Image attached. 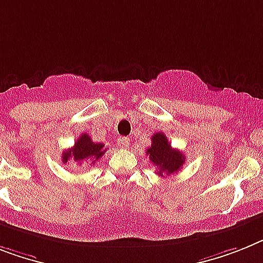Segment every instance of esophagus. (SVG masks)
Returning a JSON list of instances; mask_svg holds the SVG:
<instances>
[{
	"label": "esophagus",
	"mask_w": 263,
	"mask_h": 263,
	"mask_svg": "<svg viewBox=\"0 0 263 263\" xmlns=\"http://www.w3.org/2000/svg\"><path fill=\"white\" fill-rule=\"evenodd\" d=\"M118 145L121 147H123V149H126V147L130 146V140L127 137H121L118 140Z\"/></svg>",
	"instance_id": "34e87169"
}]
</instances>
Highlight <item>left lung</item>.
<instances>
[{
    "instance_id": "left-lung-1",
    "label": "left lung",
    "mask_w": 263,
    "mask_h": 263,
    "mask_svg": "<svg viewBox=\"0 0 263 263\" xmlns=\"http://www.w3.org/2000/svg\"><path fill=\"white\" fill-rule=\"evenodd\" d=\"M146 155L153 165L157 166L158 176H169L177 173L185 162V156L177 149H173L164 133L152 136V145L147 147Z\"/></svg>"
}]
</instances>
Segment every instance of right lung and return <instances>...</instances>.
<instances>
[{
  "instance_id": "1",
  "label": "right lung",
  "mask_w": 263,
  "mask_h": 263,
  "mask_svg": "<svg viewBox=\"0 0 263 263\" xmlns=\"http://www.w3.org/2000/svg\"><path fill=\"white\" fill-rule=\"evenodd\" d=\"M105 153V145L92 142L91 137L87 133H83L71 149L63 152L62 161L63 164H67L69 160H72L78 165L83 164L84 161H91V164H94Z\"/></svg>"
}]
</instances>
